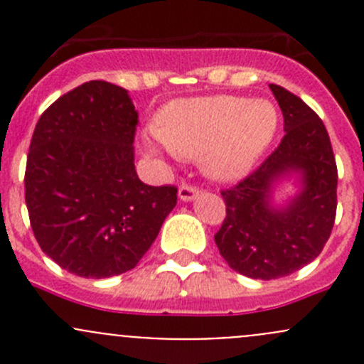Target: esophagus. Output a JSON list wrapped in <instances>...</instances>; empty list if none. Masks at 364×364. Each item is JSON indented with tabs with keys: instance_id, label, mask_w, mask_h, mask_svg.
<instances>
[{
	"instance_id": "34e87169",
	"label": "esophagus",
	"mask_w": 364,
	"mask_h": 364,
	"mask_svg": "<svg viewBox=\"0 0 364 364\" xmlns=\"http://www.w3.org/2000/svg\"><path fill=\"white\" fill-rule=\"evenodd\" d=\"M179 199L181 200H192L196 199V196L199 193V188L196 185H190V183H181L179 186Z\"/></svg>"
}]
</instances>
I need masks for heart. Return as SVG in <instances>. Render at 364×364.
I'll use <instances>...</instances> for the list:
<instances>
[{
	"label": "heart",
	"instance_id": "1",
	"mask_svg": "<svg viewBox=\"0 0 364 364\" xmlns=\"http://www.w3.org/2000/svg\"><path fill=\"white\" fill-rule=\"evenodd\" d=\"M277 107L267 100L234 95L186 98L165 105L156 117L153 141L172 155L203 159L216 179L247 174L278 130Z\"/></svg>",
	"mask_w": 364,
	"mask_h": 364
}]
</instances>
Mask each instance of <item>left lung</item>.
Returning <instances> with one entry per match:
<instances>
[{
	"instance_id": "left-lung-1",
	"label": "left lung",
	"mask_w": 364,
	"mask_h": 364,
	"mask_svg": "<svg viewBox=\"0 0 364 364\" xmlns=\"http://www.w3.org/2000/svg\"><path fill=\"white\" fill-rule=\"evenodd\" d=\"M269 87L284 114L285 135L255 171L220 192L227 208L215 234L227 264L259 280L287 277L318 257L338 204V168L324 123L294 93L277 84ZM289 170L304 174V192L277 212L267 200L269 186Z\"/></svg>"
}]
</instances>
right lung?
<instances>
[{
  "label": "right lung",
  "instance_id": "1",
  "mask_svg": "<svg viewBox=\"0 0 364 364\" xmlns=\"http://www.w3.org/2000/svg\"><path fill=\"white\" fill-rule=\"evenodd\" d=\"M139 114L127 90L90 80L43 111L33 132L24 188L43 253L68 273L109 278L134 269L178 200L134 165Z\"/></svg>",
  "mask_w": 364,
  "mask_h": 364
}]
</instances>
